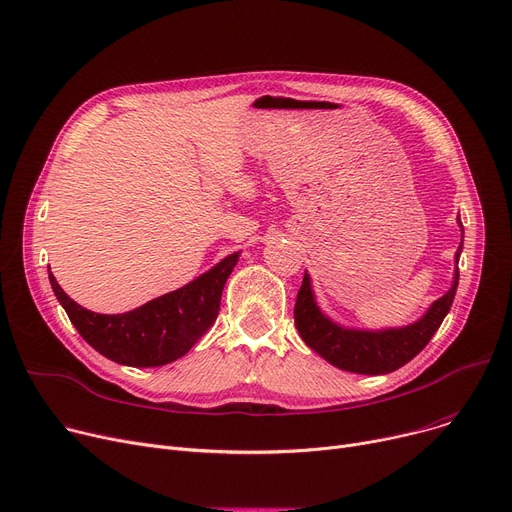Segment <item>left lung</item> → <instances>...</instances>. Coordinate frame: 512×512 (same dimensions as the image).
Segmentation results:
<instances>
[{
	"label": "left lung",
	"instance_id": "8db88e82",
	"mask_svg": "<svg viewBox=\"0 0 512 512\" xmlns=\"http://www.w3.org/2000/svg\"><path fill=\"white\" fill-rule=\"evenodd\" d=\"M459 226L463 230L461 218ZM463 251V242L454 255V278L450 290L429 305L421 319L402 328L386 330H357L344 328L332 321L315 303V294L311 288V278L305 272L301 290L294 305V326H297L301 338L313 351L324 357L338 369L363 373V375H384L407 365L417 357L425 344L432 340L444 321L446 313L452 307L456 286H459V257Z\"/></svg>",
	"mask_w": 512,
	"mask_h": 512
}]
</instances>
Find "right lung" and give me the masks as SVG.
I'll return each mask as SVG.
<instances>
[{
	"label": "right lung",
	"mask_w": 512,
	"mask_h": 512,
	"mask_svg": "<svg viewBox=\"0 0 512 512\" xmlns=\"http://www.w3.org/2000/svg\"><path fill=\"white\" fill-rule=\"evenodd\" d=\"M240 257L232 253L186 286L120 315L93 313L72 301L49 272L53 292L78 334L97 353L128 367H159L184 357L213 326L222 290Z\"/></svg>",
	"instance_id": "obj_1"
}]
</instances>
